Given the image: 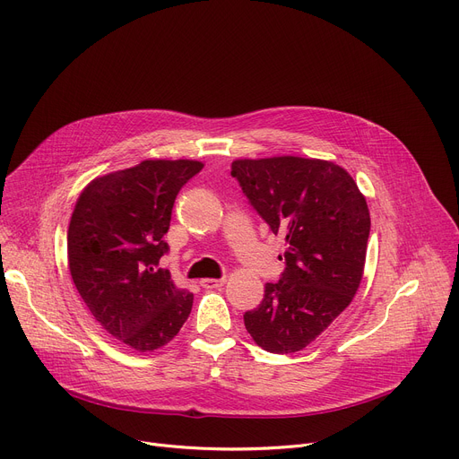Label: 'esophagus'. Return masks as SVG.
Wrapping results in <instances>:
<instances>
[{"instance_id":"obj_1","label":"esophagus","mask_w":459,"mask_h":459,"mask_svg":"<svg viewBox=\"0 0 459 459\" xmlns=\"http://www.w3.org/2000/svg\"><path fill=\"white\" fill-rule=\"evenodd\" d=\"M224 283H226V279H224V277H221V279L205 277V279H202V281H200V285H202L204 289H221V287H224Z\"/></svg>"}]
</instances>
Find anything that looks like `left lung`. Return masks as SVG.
<instances>
[{
  "instance_id": "left-lung-1",
  "label": "left lung",
  "mask_w": 459,
  "mask_h": 459,
  "mask_svg": "<svg viewBox=\"0 0 459 459\" xmlns=\"http://www.w3.org/2000/svg\"><path fill=\"white\" fill-rule=\"evenodd\" d=\"M231 174L270 230L285 237L287 268L266 283L246 331L268 352H296L355 298L371 228L366 196L334 161L273 156L235 160ZM281 259V257H279Z\"/></svg>"
}]
</instances>
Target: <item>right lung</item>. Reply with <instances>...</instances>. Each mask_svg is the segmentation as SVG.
<instances>
[{
  "instance_id": "right-lung-1",
  "label": "right lung",
  "mask_w": 459,
  "mask_h": 459,
  "mask_svg": "<svg viewBox=\"0 0 459 459\" xmlns=\"http://www.w3.org/2000/svg\"><path fill=\"white\" fill-rule=\"evenodd\" d=\"M196 160H145L91 180L67 230L74 283L100 329L137 352L167 345L189 318L193 292L158 268L163 235Z\"/></svg>"
}]
</instances>
